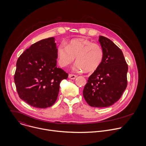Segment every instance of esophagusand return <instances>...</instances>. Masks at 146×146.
Masks as SVG:
<instances>
[{"label":"esophagus","mask_w":146,"mask_h":146,"mask_svg":"<svg viewBox=\"0 0 146 146\" xmlns=\"http://www.w3.org/2000/svg\"><path fill=\"white\" fill-rule=\"evenodd\" d=\"M76 77H77V76H76V75L72 74H69V78L70 79L74 80V79H75Z\"/></svg>","instance_id":"obj_1"}]
</instances>
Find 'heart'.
I'll return each mask as SVG.
<instances>
[{
	"label": "heart",
	"instance_id": "b5f03b06",
	"mask_svg": "<svg viewBox=\"0 0 146 146\" xmlns=\"http://www.w3.org/2000/svg\"><path fill=\"white\" fill-rule=\"evenodd\" d=\"M58 63L61 67L72 64L76 57L77 62L74 69L87 72L96 70L103 59L104 52L102 47L85 38L71 40L66 44H61L57 48Z\"/></svg>",
	"mask_w": 146,
	"mask_h": 146
}]
</instances>
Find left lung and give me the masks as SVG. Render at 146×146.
Wrapping results in <instances>:
<instances>
[{
    "mask_svg": "<svg viewBox=\"0 0 146 146\" xmlns=\"http://www.w3.org/2000/svg\"><path fill=\"white\" fill-rule=\"evenodd\" d=\"M99 41L103 59L89 77L83 96L91 107L107 108L117 102L126 89L128 67L122 51L111 40L100 36Z\"/></svg>",
    "mask_w": 146,
    "mask_h": 146,
    "instance_id": "1",
    "label": "left lung"
}]
</instances>
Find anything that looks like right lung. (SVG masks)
<instances>
[{
	"label": "right lung",
	"mask_w": 146,
	"mask_h": 146,
	"mask_svg": "<svg viewBox=\"0 0 146 146\" xmlns=\"http://www.w3.org/2000/svg\"><path fill=\"white\" fill-rule=\"evenodd\" d=\"M57 48L54 37L33 44L18 58L14 82L19 97L36 108L52 106L60 81L68 73L56 66Z\"/></svg>",
	"instance_id": "add662e5"
}]
</instances>
